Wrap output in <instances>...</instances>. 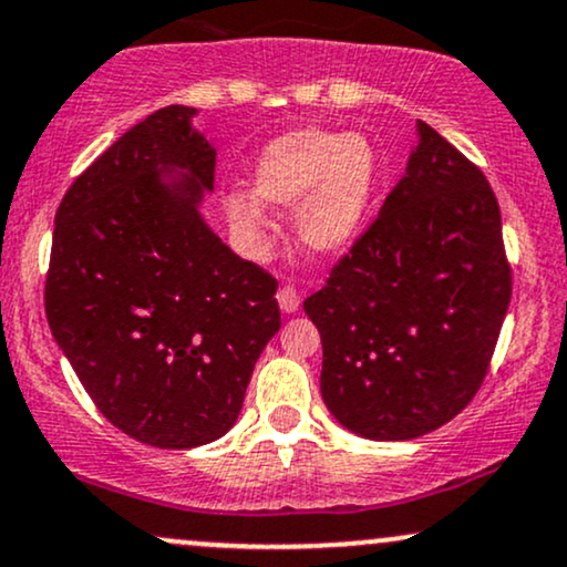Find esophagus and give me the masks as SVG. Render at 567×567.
<instances>
[{"label": "esophagus", "instance_id": "esophagus-1", "mask_svg": "<svg viewBox=\"0 0 567 567\" xmlns=\"http://www.w3.org/2000/svg\"><path fill=\"white\" fill-rule=\"evenodd\" d=\"M277 303H279V309L285 311V315H296L298 306H301V296H298L296 288L285 285V288L277 290Z\"/></svg>", "mask_w": 567, "mask_h": 567}]
</instances>
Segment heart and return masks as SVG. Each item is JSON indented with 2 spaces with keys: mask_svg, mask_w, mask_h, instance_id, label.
I'll return each instance as SVG.
<instances>
[{
  "mask_svg": "<svg viewBox=\"0 0 567 567\" xmlns=\"http://www.w3.org/2000/svg\"><path fill=\"white\" fill-rule=\"evenodd\" d=\"M381 162L360 133L301 127L269 141L252 167V194L224 197L226 220L247 243L261 239L264 205L296 207L292 231L311 256H338L357 243L365 226Z\"/></svg>",
  "mask_w": 567,
  "mask_h": 567,
  "instance_id": "heart-1",
  "label": "heart"
}]
</instances>
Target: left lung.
<instances>
[{
  "instance_id": "left-lung-1",
  "label": "left lung",
  "mask_w": 567,
  "mask_h": 567,
  "mask_svg": "<svg viewBox=\"0 0 567 567\" xmlns=\"http://www.w3.org/2000/svg\"><path fill=\"white\" fill-rule=\"evenodd\" d=\"M379 218L303 301L322 338V400L365 440H413L483 383L512 298L485 175L419 120Z\"/></svg>"
}]
</instances>
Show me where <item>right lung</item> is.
<instances>
[{"mask_svg": "<svg viewBox=\"0 0 567 567\" xmlns=\"http://www.w3.org/2000/svg\"><path fill=\"white\" fill-rule=\"evenodd\" d=\"M197 109L130 127L55 213L44 311L84 392L127 437L197 447L224 437L279 330L277 282L202 216L216 148Z\"/></svg>", "mask_w": 567, "mask_h": 567, "instance_id": "right-lung-1", "label": "right lung"}]
</instances>
